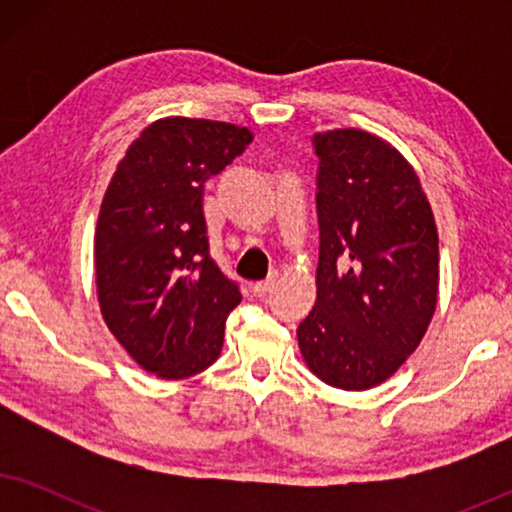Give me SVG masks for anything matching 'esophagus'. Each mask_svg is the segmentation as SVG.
Listing matches in <instances>:
<instances>
[{"label": "esophagus", "mask_w": 512, "mask_h": 512, "mask_svg": "<svg viewBox=\"0 0 512 512\" xmlns=\"http://www.w3.org/2000/svg\"><path fill=\"white\" fill-rule=\"evenodd\" d=\"M275 286H277V275H270L268 279H263V282H256L254 286H251V289H254V296L265 298L268 293H272Z\"/></svg>", "instance_id": "34e87169"}]
</instances>
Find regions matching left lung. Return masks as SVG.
Wrapping results in <instances>:
<instances>
[{
  "label": "left lung",
  "instance_id": "1",
  "mask_svg": "<svg viewBox=\"0 0 512 512\" xmlns=\"http://www.w3.org/2000/svg\"><path fill=\"white\" fill-rule=\"evenodd\" d=\"M319 158L317 303L298 326L307 368L338 389L389 380L422 342L438 300V230L412 165L345 128Z\"/></svg>",
  "mask_w": 512,
  "mask_h": 512
}]
</instances>
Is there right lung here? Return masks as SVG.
<instances>
[{"instance_id":"1","label":"right lung","mask_w":512,"mask_h":512,"mask_svg":"<svg viewBox=\"0 0 512 512\" xmlns=\"http://www.w3.org/2000/svg\"><path fill=\"white\" fill-rule=\"evenodd\" d=\"M251 130L160 118L118 163L95 230L102 317L132 359L163 380L219 359L242 293L209 256L202 191L251 144Z\"/></svg>"}]
</instances>
